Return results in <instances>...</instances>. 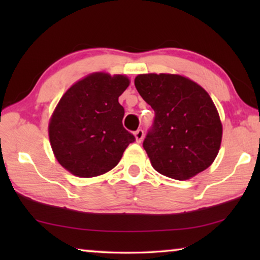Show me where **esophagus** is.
Returning <instances> with one entry per match:
<instances>
[{"label":"esophagus","mask_w":260,"mask_h":260,"mask_svg":"<svg viewBox=\"0 0 260 260\" xmlns=\"http://www.w3.org/2000/svg\"><path fill=\"white\" fill-rule=\"evenodd\" d=\"M135 138H136V142L137 143H141L142 142V140H143V137H144V133H143V130L142 129H138L137 131H135Z\"/></svg>","instance_id":"1"}]
</instances>
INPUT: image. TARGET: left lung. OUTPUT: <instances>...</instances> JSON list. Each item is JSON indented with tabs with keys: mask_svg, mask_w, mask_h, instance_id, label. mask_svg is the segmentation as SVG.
Wrapping results in <instances>:
<instances>
[{
	"mask_svg": "<svg viewBox=\"0 0 260 260\" xmlns=\"http://www.w3.org/2000/svg\"><path fill=\"white\" fill-rule=\"evenodd\" d=\"M141 97L155 111L143 148L156 172L189 180L214 162L222 124L207 91L181 74L147 73L135 78Z\"/></svg>",
	"mask_w": 260,
	"mask_h": 260,
	"instance_id": "obj_1",
	"label": "left lung"
}]
</instances>
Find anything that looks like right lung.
Wrapping results in <instances>:
<instances>
[{
  "label": "right lung",
  "mask_w": 260,
  "mask_h": 260,
  "mask_svg": "<svg viewBox=\"0 0 260 260\" xmlns=\"http://www.w3.org/2000/svg\"><path fill=\"white\" fill-rule=\"evenodd\" d=\"M130 85L123 74L94 72L67 90L48 123L56 161L78 177H94L118 165L134 135L123 127L118 97Z\"/></svg>",
  "instance_id": "1"
}]
</instances>
